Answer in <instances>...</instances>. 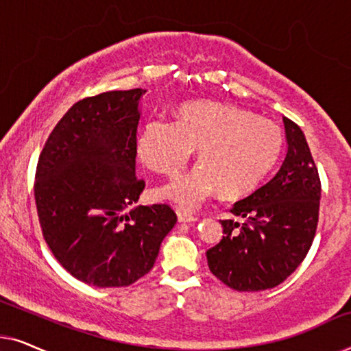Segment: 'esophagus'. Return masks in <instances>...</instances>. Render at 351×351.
Instances as JSON below:
<instances>
[{
    "label": "esophagus",
    "mask_w": 351,
    "mask_h": 351,
    "mask_svg": "<svg viewBox=\"0 0 351 351\" xmlns=\"http://www.w3.org/2000/svg\"><path fill=\"white\" fill-rule=\"evenodd\" d=\"M177 219L179 222H195L196 217L189 213H184V210H177Z\"/></svg>",
    "instance_id": "34e87169"
}]
</instances>
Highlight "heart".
<instances>
[{
	"label": "heart",
	"instance_id": "obj_1",
	"mask_svg": "<svg viewBox=\"0 0 351 351\" xmlns=\"http://www.w3.org/2000/svg\"><path fill=\"white\" fill-rule=\"evenodd\" d=\"M282 145L280 124L223 102L184 104L176 121L152 118L137 138V155L148 169L172 176L198 148L199 162L161 185L156 195L185 210L198 209L220 189L241 195L261 182Z\"/></svg>",
	"mask_w": 351,
	"mask_h": 351
}]
</instances>
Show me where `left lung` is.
Segmentation results:
<instances>
[{
    "label": "left lung",
    "mask_w": 351,
    "mask_h": 351,
    "mask_svg": "<svg viewBox=\"0 0 351 351\" xmlns=\"http://www.w3.org/2000/svg\"><path fill=\"white\" fill-rule=\"evenodd\" d=\"M282 123L287 150L280 169L233 204L230 213L243 222L220 220L223 237L206 252L213 275L234 291L281 285L305 258L318 227V169L302 129L286 117Z\"/></svg>",
    "instance_id": "8db88e82"
}]
</instances>
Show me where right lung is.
Instances as JSON below:
<instances>
[{"label": "right lung", "instance_id": "add662e5", "mask_svg": "<svg viewBox=\"0 0 351 351\" xmlns=\"http://www.w3.org/2000/svg\"><path fill=\"white\" fill-rule=\"evenodd\" d=\"M145 89L76 102L52 129L36 166L35 201L47 246L76 280L136 282L155 265L177 222L167 204L136 206L137 126Z\"/></svg>", "mask_w": 351, "mask_h": 351}]
</instances>
